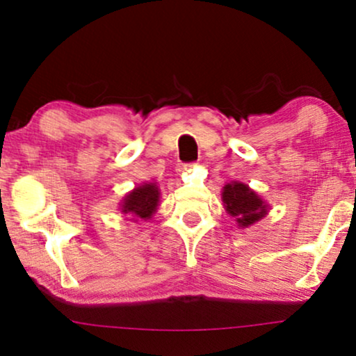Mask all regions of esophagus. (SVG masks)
Instances as JSON below:
<instances>
[{"mask_svg": "<svg viewBox=\"0 0 356 356\" xmlns=\"http://www.w3.org/2000/svg\"><path fill=\"white\" fill-rule=\"evenodd\" d=\"M191 167H193V163H181V165H179V167H178V172H179V173H184V172H188V170L191 168Z\"/></svg>", "mask_w": 356, "mask_h": 356, "instance_id": "1", "label": "esophagus"}]
</instances>
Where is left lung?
<instances>
[{
  "label": "left lung",
  "mask_w": 356,
  "mask_h": 356,
  "mask_svg": "<svg viewBox=\"0 0 356 356\" xmlns=\"http://www.w3.org/2000/svg\"><path fill=\"white\" fill-rule=\"evenodd\" d=\"M223 202L232 217H236V222L241 227H250L266 216V206L254 191H251L246 184L233 183L227 184L222 193Z\"/></svg>",
  "instance_id": "obj_1"
}]
</instances>
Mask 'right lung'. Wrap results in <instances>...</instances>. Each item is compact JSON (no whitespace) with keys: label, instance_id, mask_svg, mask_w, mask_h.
Masks as SVG:
<instances>
[{"label":"right lung","instance_id":"add662e5","mask_svg":"<svg viewBox=\"0 0 356 356\" xmlns=\"http://www.w3.org/2000/svg\"><path fill=\"white\" fill-rule=\"evenodd\" d=\"M159 202V189L155 184H144V186L136 188L133 193L128 194L124 199L123 212L131 213L138 218H150L155 212Z\"/></svg>","mask_w":356,"mask_h":356}]
</instances>
